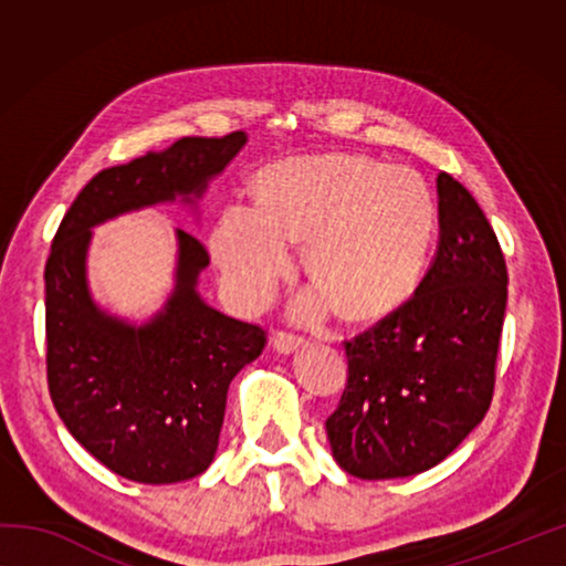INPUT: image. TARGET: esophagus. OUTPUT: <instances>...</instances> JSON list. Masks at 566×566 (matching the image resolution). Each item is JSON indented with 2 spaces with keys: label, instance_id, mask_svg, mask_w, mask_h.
<instances>
[{
  "label": "esophagus",
  "instance_id": "obj_1",
  "mask_svg": "<svg viewBox=\"0 0 566 566\" xmlns=\"http://www.w3.org/2000/svg\"><path fill=\"white\" fill-rule=\"evenodd\" d=\"M272 347L280 354H292L300 347H304V337H296V334H290V332H276L272 337Z\"/></svg>",
  "mask_w": 566,
  "mask_h": 566
}]
</instances>
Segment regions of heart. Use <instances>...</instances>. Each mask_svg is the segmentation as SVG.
<instances>
[{
    "label": "heart",
    "instance_id": "1",
    "mask_svg": "<svg viewBox=\"0 0 566 566\" xmlns=\"http://www.w3.org/2000/svg\"><path fill=\"white\" fill-rule=\"evenodd\" d=\"M437 222L419 171L361 155L280 161L254 179V209L229 205L212 232V254L232 302L256 310L290 272V247L304 244V272L349 322L399 310L424 274Z\"/></svg>",
    "mask_w": 566,
    "mask_h": 566
}]
</instances>
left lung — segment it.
Masks as SVG:
<instances>
[{"mask_svg": "<svg viewBox=\"0 0 566 566\" xmlns=\"http://www.w3.org/2000/svg\"><path fill=\"white\" fill-rule=\"evenodd\" d=\"M439 244L415 296L344 342L349 377L327 419L332 454L359 479L437 467L484 419L506 310V264L476 199L437 177Z\"/></svg>", "mask_w": 566, "mask_h": 566, "instance_id": "left-lung-1", "label": "left lung"}]
</instances>
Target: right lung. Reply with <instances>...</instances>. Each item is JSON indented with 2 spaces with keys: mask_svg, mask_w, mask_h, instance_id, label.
I'll list each match as a JSON object with an SVG mask.
<instances>
[{
  "mask_svg": "<svg viewBox=\"0 0 566 566\" xmlns=\"http://www.w3.org/2000/svg\"><path fill=\"white\" fill-rule=\"evenodd\" d=\"M247 145L244 132L185 137L129 165L102 169L56 229L44 270L46 379L70 434L114 474L142 484L185 482L212 464L227 389L260 357L256 324L227 317L199 294L209 254L177 229L175 290L134 324L94 302L87 254L97 224L137 209L197 207L209 181Z\"/></svg>",
  "mask_w": 566,
  "mask_h": 566,
  "instance_id": "1",
  "label": "right lung"
}]
</instances>
